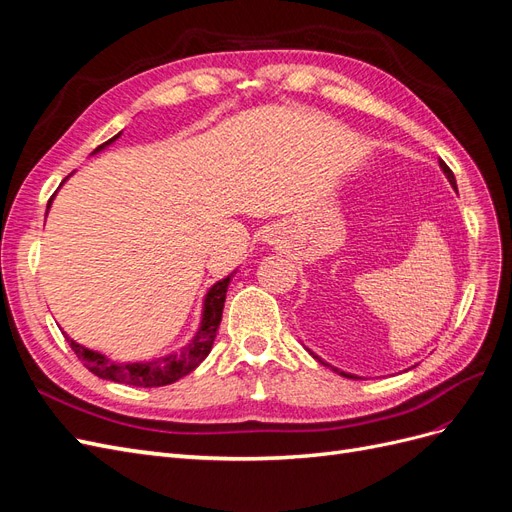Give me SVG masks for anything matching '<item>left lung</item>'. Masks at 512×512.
Listing matches in <instances>:
<instances>
[{"instance_id":"obj_1","label":"left lung","mask_w":512,"mask_h":512,"mask_svg":"<svg viewBox=\"0 0 512 512\" xmlns=\"http://www.w3.org/2000/svg\"><path fill=\"white\" fill-rule=\"evenodd\" d=\"M440 168L444 170V175H446V179H448V181H451V185H453V188L457 190V181H455V175H453V170H451V168H448V166H446L444 162H440ZM309 354H312V356H314V359H318L320 363H324V361L320 359V356H318V354H314L312 350H309ZM324 365H329V363H324ZM333 369H335V367H333ZM335 371H337V374H342L344 378H356V376H352V374H346V371H339V369H335Z\"/></svg>"}]
</instances>
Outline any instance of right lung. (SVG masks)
I'll return each instance as SVG.
<instances>
[{
	"mask_svg": "<svg viewBox=\"0 0 512 512\" xmlns=\"http://www.w3.org/2000/svg\"><path fill=\"white\" fill-rule=\"evenodd\" d=\"M121 136L115 134L113 138H108L106 143H102L100 147L94 149V153H100L102 149H106L108 145H113L117 138ZM91 153V156H94ZM68 179V177H66ZM64 179V181H66ZM53 198L49 200V205L46 209L51 207ZM237 271H232L230 275H226L224 280L215 282L203 299V314H200V324L194 333V337L190 339L188 344L181 346L175 352H168L160 359H149V361H136V363H119V361H111L106 354L96 352V350H89L81 344H76L72 337L66 339L70 348L74 350V354L79 356L83 361V365L91 371V374H96L102 380H111V382H119V384H130V386H143V389H151V386H166V384H173L179 378L188 376L190 371H194L200 363L207 359V354L213 348L215 342V335H218L220 329V322H222V309H224V301H226V292H228V284L232 280V275Z\"/></svg>",
	"mask_w": 512,
	"mask_h": 512,
	"instance_id": "obj_1",
	"label": "right lung"
}]
</instances>
